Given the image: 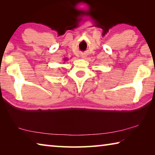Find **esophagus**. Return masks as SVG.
Returning <instances> with one entry per match:
<instances>
[{"label": "esophagus", "mask_w": 155, "mask_h": 155, "mask_svg": "<svg viewBox=\"0 0 155 155\" xmlns=\"http://www.w3.org/2000/svg\"><path fill=\"white\" fill-rule=\"evenodd\" d=\"M83 58H84V57H83Z\"/></svg>", "instance_id": "obj_1"}]
</instances>
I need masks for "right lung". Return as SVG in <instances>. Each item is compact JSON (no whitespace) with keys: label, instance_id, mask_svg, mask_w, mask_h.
<instances>
[{"label":"right lung","instance_id":"obj_1","mask_svg":"<svg viewBox=\"0 0 155 155\" xmlns=\"http://www.w3.org/2000/svg\"><path fill=\"white\" fill-rule=\"evenodd\" d=\"M66 60H67V59H65V61H66Z\"/></svg>","mask_w":155,"mask_h":155}]
</instances>
